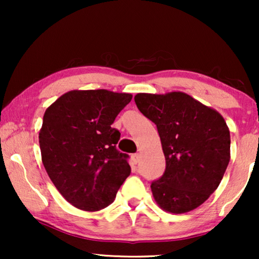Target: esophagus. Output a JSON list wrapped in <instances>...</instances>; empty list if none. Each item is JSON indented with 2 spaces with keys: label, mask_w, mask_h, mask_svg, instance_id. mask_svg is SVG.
I'll return each instance as SVG.
<instances>
[{
  "label": "esophagus",
  "mask_w": 259,
  "mask_h": 259,
  "mask_svg": "<svg viewBox=\"0 0 259 259\" xmlns=\"http://www.w3.org/2000/svg\"><path fill=\"white\" fill-rule=\"evenodd\" d=\"M132 161H133V164H138V162L140 161V154L139 153H136V154H133L132 155Z\"/></svg>",
  "instance_id": "esophagus-1"
}]
</instances>
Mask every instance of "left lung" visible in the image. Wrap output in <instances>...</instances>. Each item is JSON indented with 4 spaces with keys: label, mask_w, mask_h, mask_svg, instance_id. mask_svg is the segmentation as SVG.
<instances>
[{
    "label": "left lung",
    "mask_w": 259,
    "mask_h": 259,
    "mask_svg": "<svg viewBox=\"0 0 259 259\" xmlns=\"http://www.w3.org/2000/svg\"><path fill=\"white\" fill-rule=\"evenodd\" d=\"M137 107L157 125L166 169L151 185L158 206L186 213L217 190L230 161V131L215 109L183 92L139 93Z\"/></svg>",
    "instance_id": "left-lung-1"
}]
</instances>
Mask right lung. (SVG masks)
<instances>
[{
	"instance_id": "right-lung-1",
	"label": "right lung",
	"mask_w": 259,
	"mask_h": 259,
	"mask_svg": "<svg viewBox=\"0 0 259 259\" xmlns=\"http://www.w3.org/2000/svg\"><path fill=\"white\" fill-rule=\"evenodd\" d=\"M132 100L107 90L70 91L46 109L38 133L41 158L65 199L83 211H99L115 199L131 173L120 153L116 115Z\"/></svg>"
}]
</instances>
